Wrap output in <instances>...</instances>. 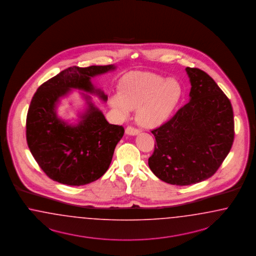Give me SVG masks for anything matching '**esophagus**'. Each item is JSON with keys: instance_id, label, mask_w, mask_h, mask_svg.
I'll use <instances>...</instances> for the list:
<instances>
[{"instance_id": "34e87169", "label": "esophagus", "mask_w": 256, "mask_h": 256, "mask_svg": "<svg viewBox=\"0 0 256 256\" xmlns=\"http://www.w3.org/2000/svg\"><path fill=\"white\" fill-rule=\"evenodd\" d=\"M126 134H128V135H132V136H135V135H138L140 133L139 130H137V128H133V126H128L126 128Z\"/></svg>"}]
</instances>
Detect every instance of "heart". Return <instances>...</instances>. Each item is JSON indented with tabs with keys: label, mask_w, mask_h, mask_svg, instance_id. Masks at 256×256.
<instances>
[{
	"label": "heart",
	"mask_w": 256,
	"mask_h": 256,
	"mask_svg": "<svg viewBox=\"0 0 256 256\" xmlns=\"http://www.w3.org/2000/svg\"><path fill=\"white\" fill-rule=\"evenodd\" d=\"M183 87L178 80L150 72L130 73L121 78L118 96L110 98V105L122 117L137 108V121L144 128L165 123L178 107Z\"/></svg>",
	"instance_id": "heart-1"
}]
</instances>
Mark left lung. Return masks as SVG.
<instances>
[{
	"label": "left lung",
	"instance_id": "obj_1",
	"mask_svg": "<svg viewBox=\"0 0 256 256\" xmlns=\"http://www.w3.org/2000/svg\"><path fill=\"white\" fill-rule=\"evenodd\" d=\"M186 71L192 86L190 102L151 132L155 149L148 158L156 178L176 186L211 178L230 152L234 136L229 98L204 71Z\"/></svg>",
	"mask_w": 256,
	"mask_h": 256
}]
</instances>
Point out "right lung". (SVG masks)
Wrapping results in <instances>:
<instances>
[{
  "mask_svg": "<svg viewBox=\"0 0 256 256\" xmlns=\"http://www.w3.org/2000/svg\"><path fill=\"white\" fill-rule=\"evenodd\" d=\"M116 68L114 64L71 66L39 86L34 94L26 119V139L32 155L50 178L68 186H82L108 170L124 128L108 124L86 94L82 96L87 107L78 116L77 124L59 118L56 108L72 89L107 101V94L92 84L91 78Z\"/></svg>",
  "mask_w": 256,
  "mask_h": 256,
  "instance_id": "right-lung-1",
  "label": "right lung"
}]
</instances>
